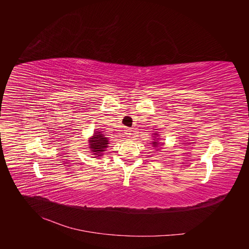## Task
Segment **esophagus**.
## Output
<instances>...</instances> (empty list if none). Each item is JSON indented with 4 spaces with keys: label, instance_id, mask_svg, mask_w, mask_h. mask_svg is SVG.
I'll use <instances>...</instances> for the list:
<instances>
[{
    "label": "esophagus",
    "instance_id": "obj_1",
    "mask_svg": "<svg viewBox=\"0 0 249 249\" xmlns=\"http://www.w3.org/2000/svg\"><path fill=\"white\" fill-rule=\"evenodd\" d=\"M132 129H124V134L127 137H132Z\"/></svg>",
    "mask_w": 249,
    "mask_h": 249
}]
</instances>
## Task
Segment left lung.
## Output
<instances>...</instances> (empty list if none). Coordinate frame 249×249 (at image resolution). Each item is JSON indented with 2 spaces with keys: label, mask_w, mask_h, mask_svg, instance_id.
Wrapping results in <instances>:
<instances>
[{
  "label": "left lung",
  "mask_w": 249,
  "mask_h": 249,
  "mask_svg": "<svg viewBox=\"0 0 249 249\" xmlns=\"http://www.w3.org/2000/svg\"><path fill=\"white\" fill-rule=\"evenodd\" d=\"M153 144H154V146H158V145H159V144H160V143H157V142H154V143H153Z\"/></svg>",
  "instance_id": "left-lung-1"
}]
</instances>
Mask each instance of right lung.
I'll return each instance as SVG.
<instances>
[{
    "label": "right lung",
    "instance_id": "add662e5",
    "mask_svg": "<svg viewBox=\"0 0 249 249\" xmlns=\"http://www.w3.org/2000/svg\"><path fill=\"white\" fill-rule=\"evenodd\" d=\"M89 142H90V148L92 149L91 152L94 153L93 155H99V156H102L101 154L105 152V149H106V147L109 144L108 138L104 137V135L101 134V132L95 133L94 136L92 138H90Z\"/></svg>",
    "mask_w": 249,
    "mask_h": 249
}]
</instances>
